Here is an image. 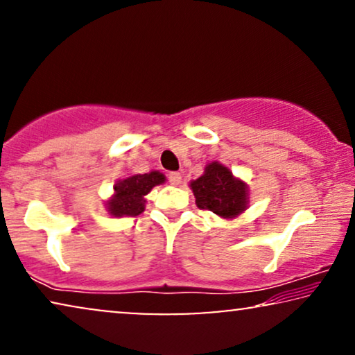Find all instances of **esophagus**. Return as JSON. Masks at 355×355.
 Instances as JSON below:
<instances>
[{
	"label": "esophagus",
	"mask_w": 355,
	"mask_h": 355,
	"mask_svg": "<svg viewBox=\"0 0 355 355\" xmlns=\"http://www.w3.org/2000/svg\"><path fill=\"white\" fill-rule=\"evenodd\" d=\"M181 179H182V176H181V173H169V176H168V181H169V184H173V186H179V184H181Z\"/></svg>",
	"instance_id": "1"
}]
</instances>
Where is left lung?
I'll list each match as a JSON object with an SVG mask.
<instances>
[{
    "label": "left lung",
    "mask_w": 355,
    "mask_h": 355,
    "mask_svg": "<svg viewBox=\"0 0 355 355\" xmlns=\"http://www.w3.org/2000/svg\"><path fill=\"white\" fill-rule=\"evenodd\" d=\"M191 187L200 210L216 213L223 218H234L247 207L245 184L218 162L208 164L203 176L192 181Z\"/></svg>",
    "instance_id": "obj_1"
}]
</instances>
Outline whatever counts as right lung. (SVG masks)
Masks as SVG:
<instances>
[{
    "instance_id": "obj_1",
    "label": "right lung",
    "mask_w": 355,
    "mask_h": 355,
    "mask_svg": "<svg viewBox=\"0 0 355 355\" xmlns=\"http://www.w3.org/2000/svg\"><path fill=\"white\" fill-rule=\"evenodd\" d=\"M164 182V176L158 171L135 174L125 178L114 186V197L108 202V211L113 216H137L145 210L144 197L155 186Z\"/></svg>"
}]
</instances>
